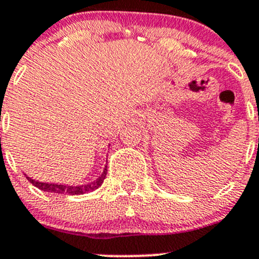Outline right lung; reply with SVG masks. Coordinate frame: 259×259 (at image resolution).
Listing matches in <instances>:
<instances>
[{"label":"right lung","mask_w":259,"mask_h":259,"mask_svg":"<svg viewBox=\"0 0 259 259\" xmlns=\"http://www.w3.org/2000/svg\"><path fill=\"white\" fill-rule=\"evenodd\" d=\"M106 174H107V166L103 170L102 175L100 178L94 180L91 184L85 185H78V187H71V185H62V184H48V183H39V181H35L33 179L28 178V180L30 181L31 184L37 187L38 189L45 190L48 193H57V194H70V195H78V194H84V193L93 192V190L98 189V188L102 185L103 180L106 179Z\"/></svg>","instance_id":"1"}]
</instances>
